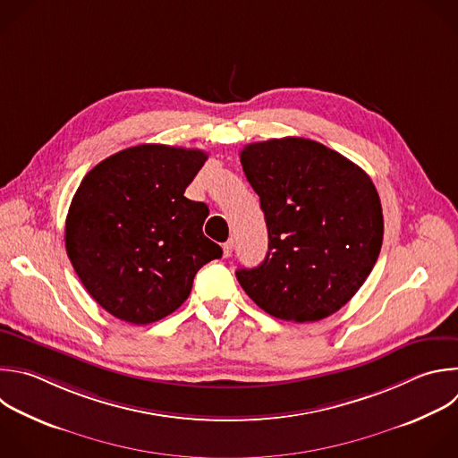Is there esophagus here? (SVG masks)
Returning <instances> with one entry per match:
<instances>
[{"label":"esophagus","instance_id":"esophagus-1","mask_svg":"<svg viewBox=\"0 0 458 458\" xmlns=\"http://www.w3.org/2000/svg\"><path fill=\"white\" fill-rule=\"evenodd\" d=\"M232 251H233V241L228 239V241L223 244V255H225V257H230Z\"/></svg>","mask_w":458,"mask_h":458}]
</instances>
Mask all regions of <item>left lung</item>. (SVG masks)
Wrapping results in <instances>:
<instances>
[{
	"mask_svg": "<svg viewBox=\"0 0 458 458\" xmlns=\"http://www.w3.org/2000/svg\"><path fill=\"white\" fill-rule=\"evenodd\" d=\"M246 180L260 198L267 253L235 276L267 315L318 322L356 294L383 242V210L369 174L308 138L248 143Z\"/></svg>",
	"mask_w": 458,
	"mask_h": 458,
	"instance_id": "8db88e82",
	"label": "left lung"
}]
</instances>
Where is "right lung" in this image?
<instances>
[{
	"instance_id": "right-lung-1",
	"label": "right lung",
	"mask_w": 458,
	"mask_h": 458,
	"mask_svg": "<svg viewBox=\"0 0 458 458\" xmlns=\"http://www.w3.org/2000/svg\"><path fill=\"white\" fill-rule=\"evenodd\" d=\"M207 158L199 148L141 143L81 182L66 216V251L113 317L134 326L165 318L189 298L196 273L223 255L203 235L207 205L183 196Z\"/></svg>"
}]
</instances>
